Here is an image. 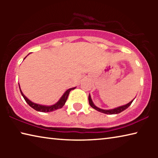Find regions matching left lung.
I'll return each instance as SVG.
<instances>
[{
    "mask_svg": "<svg viewBox=\"0 0 158 158\" xmlns=\"http://www.w3.org/2000/svg\"><path fill=\"white\" fill-rule=\"evenodd\" d=\"M134 100H135V99H134ZM134 100H132V101L130 102L129 103L126 104V105H125L118 106V107L115 108V109H109V110H107V109H106H106H100V108L97 107V106H96L94 105V104H93V101H92V99H91V97H90V94H89V105H90V106H91V107H93V109H95V110H97V111H100V112H102V113L106 114H117L121 113V112L125 110V109L129 107V106H130L131 104H132V102Z\"/></svg>",
    "mask_w": 158,
    "mask_h": 158,
    "instance_id": "left-lung-1",
    "label": "left lung"
}]
</instances>
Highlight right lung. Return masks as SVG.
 <instances>
[{
    "label": "right lung",
    "mask_w": 158,
    "mask_h": 158,
    "mask_svg": "<svg viewBox=\"0 0 158 158\" xmlns=\"http://www.w3.org/2000/svg\"><path fill=\"white\" fill-rule=\"evenodd\" d=\"M26 58V56L24 58V59ZM74 89H75V87L71 88V89H69L68 90H67L64 93V94L62 95V97L60 98V100H58L56 103L54 104V105H51V106H45V105H39V104L34 103L33 102H31L30 100H28V99L23 94V93L21 91L19 86V89H20V92L21 93V95H22L23 98H24L25 101L28 103V105L30 106H31L33 109H34L35 110H36L37 111H40V112H51V111L57 110L58 109L62 108L64 106V105H65L67 99H68L69 92Z\"/></svg>",
    "instance_id": "add662e5"
}]
</instances>
